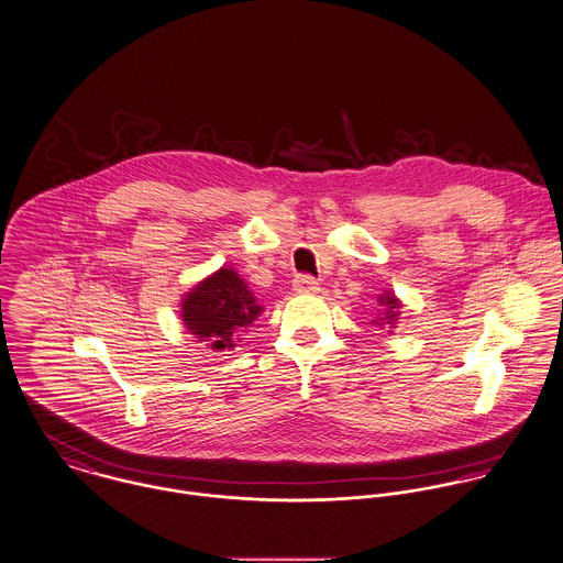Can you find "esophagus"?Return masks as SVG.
<instances>
[{"instance_id": "1", "label": "esophagus", "mask_w": 563, "mask_h": 563, "mask_svg": "<svg viewBox=\"0 0 563 563\" xmlns=\"http://www.w3.org/2000/svg\"><path fill=\"white\" fill-rule=\"evenodd\" d=\"M294 289L298 294H314V291H319V283L309 274H300L294 278Z\"/></svg>"}]
</instances>
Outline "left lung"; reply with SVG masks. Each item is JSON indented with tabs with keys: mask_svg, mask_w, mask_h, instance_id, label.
Masks as SVG:
<instances>
[{
	"mask_svg": "<svg viewBox=\"0 0 563 563\" xmlns=\"http://www.w3.org/2000/svg\"><path fill=\"white\" fill-rule=\"evenodd\" d=\"M379 307H384V314L382 317H377L374 323L377 325H384V323H388L390 328H395V321H397V317H399V309H401V302L390 294V291H386L384 296H379Z\"/></svg>",
	"mask_w": 563,
	"mask_h": 563,
	"instance_id": "1",
	"label": "left lung"
}]
</instances>
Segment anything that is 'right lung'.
<instances>
[{
    "mask_svg": "<svg viewBox=\"0 0 563 563\" xmlns=\"http://www.w3.org/2000/svg\"><path fill=\"white\" fill-rule=\"evenodd\" d=\"M261 311L263 307L233 267H220L189 289L181 300L184 325L198 341H207L211 350H231L238 334Z\"/></svg>",
    "mask_w": 563,
    "mask_h": 563,
    "instance_id": "1",
    "label": "right lung"
}]
</instances>
